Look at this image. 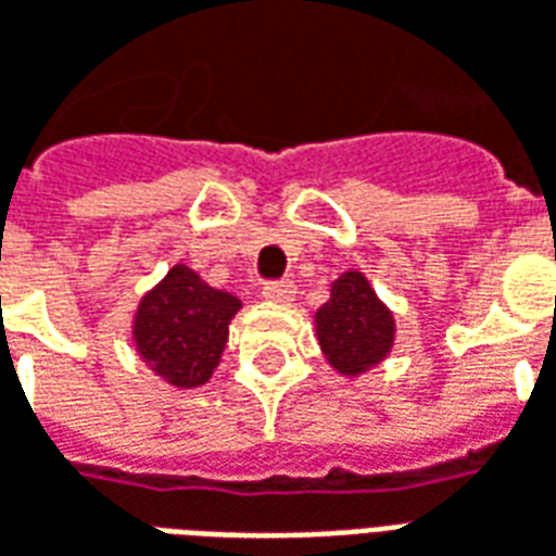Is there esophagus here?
I'll return each mask as SVG.
<instances>
[{"instance_id": "1", "label": "esophagus", "mask_w": 556, "mask_h": 556, "mask_svg": "<svg viewBox=\"0 0 556 556\" xmlns=\"http://www.w3.org/2000/svg\"><path fill=\"white\" fill-rule=\"evenodd\" d=\"M262 298L270 303H291L294 301V286L291 282H267L262 289Z\"/></svg>"}]
</instances>
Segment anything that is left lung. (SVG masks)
Wrapping results in <instances>:
<instances>
[{
	"label": "left lung",
	"mask_w": 556,
	"mask_h": 556,
	"mask_svg": "<svg viewBox=\"0 0 556 556\" xmlns=\"http://www.w3.org/2000/svg\"><path fill=\"white\" fill-rule=\"evenodd\" d=\"M315 337L333 372L361 378L372 372L396 345V318L361 270L330 282V298L315 313Z\"/></svg>",
	"instance_id": "8db88e82"
}]
</instances>
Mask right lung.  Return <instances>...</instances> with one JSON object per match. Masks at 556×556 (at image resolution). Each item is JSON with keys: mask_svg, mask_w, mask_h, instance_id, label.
<instances>
[{"mask_svg": "<svg viewBox=\"0 0 556 556\" xmlns=\"http://www.w3.org/2000/svg\"><path fill=\"white\" fill-rule=\"evenodd\" d=\"M238 309L241 301L231 291L207 286L181 262L172 265L169 274L142 294L130 321L139 361L172 387L207 384Z\"/></svg>", "mask_w": 556, "mask_h": 556, "instance_id": "obj_1", "label": "right lung"}]
</instances>
